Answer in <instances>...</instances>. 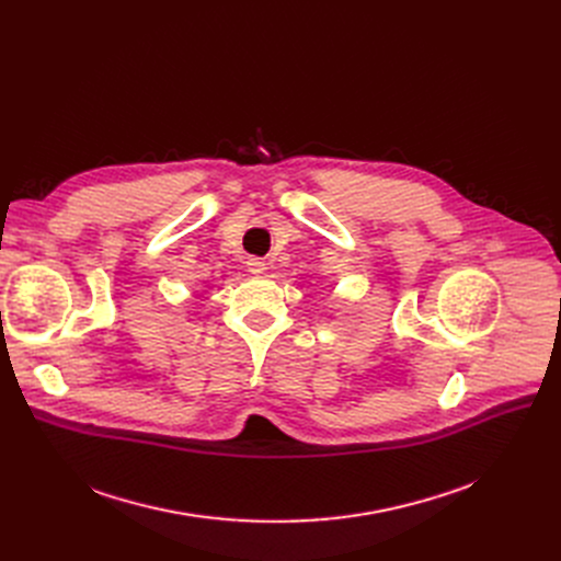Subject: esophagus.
<instances>
[{"label": "esophagus", "instance_id": "esophagus-1", "mask_svg": "<svg viewBox=\"0 0 561 561\" xmlns=\"http://www.w3.org/2000/svg\"><path fill=\"white\" fill-rule=\"evenodd\" d=\"M245 265H248V271H250L252 275H261V273L265 271V263H263V259H256V256H250Z\"/></svg>", "mask_w": 561, "mask_h": 561}]
</instances>
